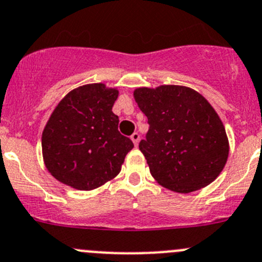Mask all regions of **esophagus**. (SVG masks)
Instances as JSON below:
<instances>
[{
  "label": "esophagus",
  "mask_w": 262,
  "mask_h": 262,
  "mask_svg": "<svg viewBox=\"0 0 262 262\" xmlns=\"http://www.w3.org/2000/svg\"><path fill=\"white\" fill-rule=\"evenodd\" d=\"M139 138H141V137H139V134L137 133V132H136V133H133V134H132V136H130V139H132V141H133V143L136 144V146H138Z\"/></svg>",
  "instance_id": "34e87169"
}]
</instances>
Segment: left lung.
<instances>
[{"mask_svg": "<svg viewBox=\"0 0 262 262\" xmlns=\"http://www.w3.org/2000/svg\"><path fill=\"white\" fill-rule=\"evenodd\" d=\"M134 100L149 129L139 142L152 177L178 193L214 182L229 155L225 128L206 98L183 85L137 88Z\"/></svg>", "mask_w": 262, "mask_h": 262, "instance_id": "8db88e82", "label": "left lung"}]
</instances>
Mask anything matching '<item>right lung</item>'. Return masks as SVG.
<instances>
[{
    "label": "right lung",
    "instance_id": "right-lung-1",
    "mask_svg": "<svg viewBox=\"0 0 262 262\" xmlns=\"http://www.w3.org/2000/svg\"><path fill=\"white\" fill-rule=\"evenodd\" d=\"M118 96L116 88L93 83L73 90L56 106L43 129L42 154L58 182L91 190L120 172L134 144L118 130L113 113Z\"/></svg>",
    "mask_w": 262,
    "mask_h": 262
}]
</instances>
